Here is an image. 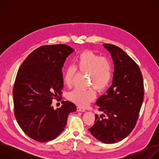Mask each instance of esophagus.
I'll return each instance as SVG.
<instances>
[{
  "label": "esophagus",
  "mask_w": 159,
  "mask_h": 159,
  "mask_svg": "<svg viewBox=\"0 0 159 159\" xmlns=\"http://www.w3.org/2000/svg\"><path fill=\"white\" fill-rule=\"evenodd\" d=\"M77 111H79V112H85V109H84V108H82V107H77Z\"/></svg>",
  "instance_id": "1"
}]
</instances>
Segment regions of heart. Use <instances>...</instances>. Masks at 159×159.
Returning a JSON list of instances; mask_svg holds the SVG:
<instances>
[{"mask_svg":"<svg viewBox=\"0 0 159 159\" xmlns=\"http://www.w3.org/2000/svg\"><path fill=\"white\" fill-rule=\"evenodd\" d=\"M75 67L70 65L66 67L64 74V83L70 87L72 85L77 69L89 75V85L93 86L98 91L106 89L112 79V65L109 59L95 53L92 51H84L80 53L75 60ZM94 88L85 90L74 89L68 93L67 99L75 104L85 107L96 98Z\"/></svg>","mask_w":159,"mask_h":159,"instance_id":"heart-1","label":"heart"}]
</instances>
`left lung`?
<instances>
[{"label":"left lung","mask_w":159,"mask_h":159,"mask_svg":"<svg viewBox=\"0 0 159 159\" xmlns=\"http://www.w3.org/2000/svg\"><path fill=\"white\" fill-rule=\"evenodd\" d=\"M115 65L112 84L96 104L102 115H96L94 125L89 129L98 140L114 143L126 138L137 123L143 101L142 72L139 65L116 45L104 43Z\"/></svg>","instance_id":"1"}]
</instances>
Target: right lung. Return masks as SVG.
I'll list each match as a JSON object with an SVG mask.
<instances>
[{"mask_svg": "<svg viewBox=\"0 0 159 159\" xmlns=\"http://www.w3.org/2000/svg\"><path fill=\"white\" fill-rule=\"evenodd\" d=\"M74 50L66 44L43 45L32 52L18 70L13 87L15 118L29 137L47 142L63 131L68 116L76 111L70 101L56 110L53 99L61 101L63 87L61 68Z\"/></svg>", "mask_w": 159, "mask_h": 159, "instance_id": "right-lung-1", "label": "right lung"}]
</instances>
